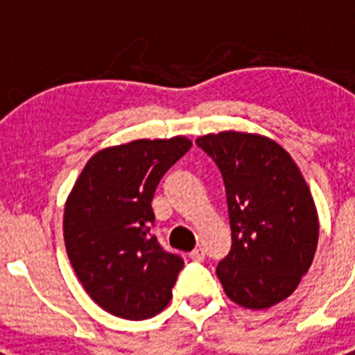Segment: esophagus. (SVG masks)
Wrapping results in <instances>:
<instances>
[{
    "label": "esophagus",
    "instance_id": "esophagus-1",
    "mask_svg": "<svg viewBox=\"0 0 355 355\" xmlns=\"http://www.w3.org/2000/svg\"><path fill=\"white\" fill-rule=\"evenodd\" d=\"M190 258L193 259V261H205V250L200 249H193L192 252H190Z\"/></svg>",
    "mask_w": 355,
    "mask_h": 355
}]
</instances>
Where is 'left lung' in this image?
<instances>
[{"label":"left lung","instance_id":"left-lung-1","mask_svg":"<svg viewBox=\"0 0 355 355\" xmlns=\"http://www.w3.org/2000/svg\"><path fill=\"white\" fill-rule=\"evenodd\" d=\"M197 146L220 168L233 245L216 266L225 295L266 309L290 297L311 266L318 213L297 163L263 135L220 131Z\"/></svg>","mask_w":355,"mask_h":355}]
</instances>
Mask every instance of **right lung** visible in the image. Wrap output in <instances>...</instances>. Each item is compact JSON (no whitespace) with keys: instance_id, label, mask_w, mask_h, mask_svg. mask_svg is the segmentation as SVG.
<instances>
[{"instance_id":"add662e5","label":"right lung","mask_w":355,"mask_h":355,"mask_svg":"<svg viewBox=\"0 0 355 355\" xmlns=\"http://www.w3.org/2000/svg\"><path fill=\"white\" fill-rule=\"evenodd\" d=\"M190 147L187 137L106 147L87 162L69 193V261L90 299L110 315L147 320L171 302L184 261L150 234V200L163 174Z\"/></svg>"}]
</instances>
